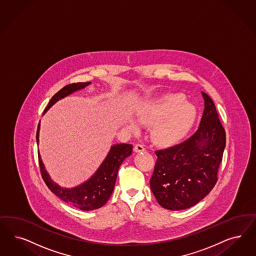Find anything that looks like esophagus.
<instances>
[{"label": "esophagus", "mask_w": 256, "mask_h": 256, "mask_svg": "<svg viewBox=\"0 0 256 256\" xmlns=\"http://www.w3.org/2000/svg\"><path fill=\"white\" fill-rule=\"evenodd\" d=\"M134 150L136 152H145L146 148L144 147V145H142V144H136V145L134 146Z\"/></svg>", "instance_id": "1"}]
</instances>
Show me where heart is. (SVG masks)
<instances>
[{"label":"heart","mask_w":256,"mask_h":256,"mask_svg":"<svg viewBox=\"0 0 256 256\" xmlns=\"http://www.w3.org/2000/svg\"><path fill=\"white\" fill-rule=\"evenodd\" d=\"M195 108L186 102L184 96L170 94L138 112L141 124L153 125L154 140L161 144H170L182 138L188 131L195 118ZM131 132H136L138 126L132 120L126 122Z\"/></svg>","instance_id":"heart-1"}]
</instances>
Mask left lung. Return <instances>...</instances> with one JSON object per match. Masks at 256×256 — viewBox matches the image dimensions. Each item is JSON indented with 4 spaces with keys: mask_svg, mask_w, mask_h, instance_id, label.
I'll return each instance as SVG.
<instances>
[{
    "mask_svg": "<svg viewBox=\"0 0 256 256\" xmlns=\"http://www.w3.org/2000/svg\"><path fill=\"white\" fill-rule=\"evenodd\" d=\"M202 94L204 110L198 130L186 140L156 150L150 190L158 204L168 210L195 206L218 181L226 134L214 102L206 93Z\"/></svg>",
    "mask_w": 256,
    "mask_h": 256,
    "instance_id": "left-lung-1",
    "label": "left lung"
}]
</instances>
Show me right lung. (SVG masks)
Returning a JSON list of instances; mask_svg holds the SVG:
<instances>
[{
    "label": "right lung",
    "instance_id": "1",
    "mask_svg": "<svg viewBox=\"0 0 256 256\" xmlns=\"http://www.w3.org/2000/svg\"><path fill=\"white\" fill-rule=\"evenodd\" d=\"M90 82H74L66 84L56 93L45 108L44 113L58 100L63 99L74 91L80 90L88 86ZM40 124L36 131V142L38 144ZM131 144H116L111 147L108 156L100 166L98 170L91 176L90 179L74 188H64L50 179L42 163V157L38 154V163L40 168L42 179L49 190L66 204L84 211H90L104 206L108 202L115 186L118 172L126 157L132 154Z\"/></svg>",
    "mask_w": 256,
    "mask_h": 256
}]
</instances>
